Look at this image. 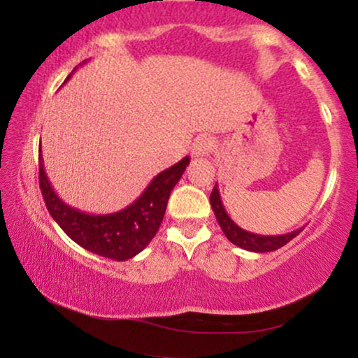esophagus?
Returning <instances> with one entry per match:
<instances>
[{
    "mask_svg": "<svg viewBox=\"0 0 358 358\" xmlns=\"http://www.w3.org/2000/svg\"><path fill=\"white\" fill-rule=\"evenodd\" d=\"M213 150V139L208 136H202L199 139H195L192 146V156L195 158H200V156H207L210 151Z\"/></svg>",
    "mask_w": 358,
    "mask_h": 358,
    "instance_id": "1",
    "label": "esophagus"
}]
</instances>
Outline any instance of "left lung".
Here are the masks:
<instances>
[{
    "label": "left lung",
    "instance_id": "left-lung-1",
    "mask_svg": "<svg viewBox=\"0 0 358 358\" xmlns=\"http://www.w3.org/2000/svg\"><path fill=\"white\" fill-rule=\"evenodd\" d=\"M210 205L222 232L225 234V237H227L232 244L239 245L241 249L250 250V252H271V250H276L279 248H282V245H286L287 242L294 239V237L303 231V229H298V231L282 234V236H259V234L244 231V229H241L239 225L229 217V213L225 212L217 185L213 187V190L210 193Z\"/></svg>",
    "mask_w": 358,
    "mask_h": 358
}]
</instances>
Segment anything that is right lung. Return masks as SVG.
I'll use <instances>...</instances> for the list:
<instances>
[{
  "label": "right lung",
  "mask_w": 358,
  "mask_h": 358,
  "mask_svg": "<svg viewBox=\"0 0 358 358\" xmlns=\"http://www.w3.org/2000/svg\"><path fill=\"white\" fill-rule=\"evenodd\" d=\"M188 163L190 158L185 156L182 162L156 175L133 203L106 215L80 212L59 199L45 173L42 150L38 156V182L48 212L73 242L97 256L127 261L141 252L156 236L165 217L170 193Z\"/></svg>",
  "instance_id": "right-lung-1"
}]
</instances>
